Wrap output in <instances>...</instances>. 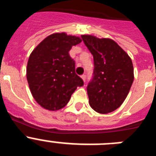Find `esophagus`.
Here are the masks:
<instances>
[{
  "instance_id": "1",
  "label": "esophagus",
  "mask_w": 156,
  "mask_h": 156,
  "mask_svg": "<svg viewBox=\"0 0 156 156\" xmlns=\"http://www.w3.org/2000/svg\"><path fill=\"white\" fill-rule=\"evenodd\" d=\"M81 78L83 79V80L85 81L86 80V75H85V74H83V75L81 76Z\"/></svg>"
}]
</instances>
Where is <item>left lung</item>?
Returning a JSON list of instances; mask_svg holds the SVG:
<instances>
[{
  "mask_svg": "<svg viewBox=\"0 0 156 156\" xmlns=\"http://www.w3.org/2000/svg\"><path fill=\"white\" fill-rule=\"evenodd\" d=\"M81 38L94 58L93 78L87 87L90 107L101 114L112 112L124 101L133 83L131 59L112 40Z\"/></svg>",
  "mask_w": 156,
  "mask_h": 156,
  "instance_id": "8db88e82",
  "label": "left lung"
}]
</instances>
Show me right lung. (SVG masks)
Masks as SVG:
<instances>
[{
  "instance_id": "right-lung-1",
  "label": "right lung",
  "mask_w": 156,
  "mask_h": 156,
  "mask_svg": "<svg viewBox=\"0 0 156 156\" xmlns=\"http://www.w3.org/2000/svg\"><path fill=\"white\" fill-rule=\"evenodd\" d=\"M81 39L65 33L54 34L41 41L29 58L27 78L33 97L50 111L62 108L83 81L75 73V61L69 51Z\"/></svg>"
}]
</instances>
